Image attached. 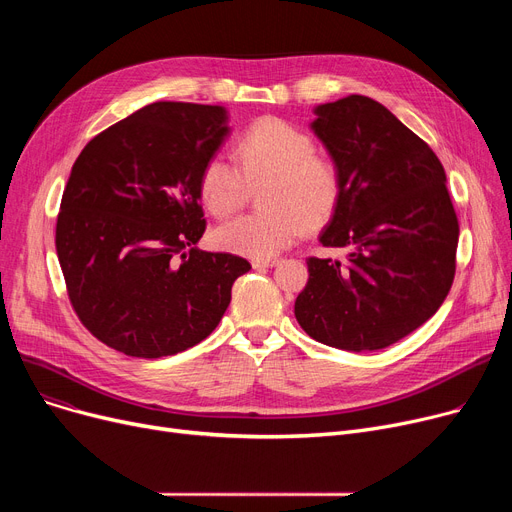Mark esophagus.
I'll list each match as a JSON object with an SVG mask.
<instances>
[{"label": "esophagus", "instance_id": "1", "mask_svg": "<svg viewBox=\"0 0 512 512\" xmlns=\"http://www.w3.org/2000/svg\"><path fill=\"white\" fill-rule=\"evenodd\" d=\"M278 263V259H253L251 265L255 270H263V267H274Z\"/></svg>", "mask_w": 512, "mask_h": 512}]
</instances>
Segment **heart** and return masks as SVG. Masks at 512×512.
I'll list each match as a JSON object with an SVG mask.
<instances>
[{"label": "heart", "mask_w": 512, "mask_h": 512, "mask_svg": "<svg viewBox=\"0 0 512 512\" xmlns=\"http://www.w3.org/2000/svg\"><path fill=\"white\" fill-rule=\"evenodd\" d=\"M236 159L240 168L220 153L205 161L199 174L203 205L224 218L245 203L247 180L272 178V211L238 215L215 228L213 240L222 251L272 259L301 238L307 224L328 222L340 203L342 178L334 161L317 155L309 134L280 118H261L242 132Z\"/></svg>", "instance_id": "heart-1"}]
</instances>
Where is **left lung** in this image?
Listing matches in <instances>:
<instances>
[{
    "label": "left lung",
    "mask_w": 512,
    "mask_h": 512,
    "mask_svg": "<svg viewBox=\"0 0 512 512\" xmlns=\"http://www.w3.org/2000/svg\"><path fill=\"white\" fill-rule=\"evenodd\" d=\"M311 130L340 170L342 195L324 247L309 257L294 301L299 326L340 351H380L432 317L454 280L459 220L436 153L378 101L348 95L315 105Z\"/></svg>",
    "instance_id": "1"
}]
</instances>
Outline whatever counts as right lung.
Returning <instances> with one entry per match:
<instances>
[{
  "instance_id": "1",
  "label": "right lung",
  "mask_w": 512,
  "mask_h": 512,
  "mask_svg": "<svg viewBox=\"0 0 512 512\" xmlns=\"http://www.w3.org/2000/svg\"><path fill=\"white\" fill-rule=\"evenodd\" d=\"M228 134L222 105L157 101L74 161L56 251L76 315L114 351L159 359L199 344L251 270L247 259L197 247L199 174Z\"/></svg>"
}]
</instances>
